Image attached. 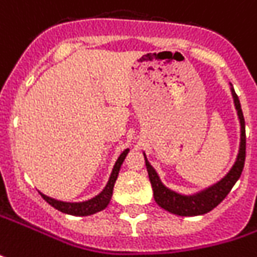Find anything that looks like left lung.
I'll return each mask as SVG.
<instances>
[{
    "mask_svg": "<svg viewBox=\"0 0 257 257\" xmlns=\"http://www.w3.org/2000/svg\"><path fill=\"white\" fill-rule=\"evenodd\" d=\"M232 96H233L234 108L237 111L239 122H240V146H239V154L236 158V162L232 166V169L226 173L225 178L216 182L215 185L209 186L206 189L200 190L195 195H181L176 193L169 188H166L164 183L161 182L156 171L152 168V165L148 162L145 156V165L149 181L152 185L154 190V198L155 202L165 210L171 212L173 215L178 216H198V215H205L215 209L227 196V193L232 190L233 185L240 178L242 171L244 166V158H246V134H244V118L239 98L234 92L233 88H230Z\"/></svg>",
    "mask_w": 257,
    "mask_h": 257,
    "instance_id": "left-lung-1",
    "label": "left lung"
}]
</instances>
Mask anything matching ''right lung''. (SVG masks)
Segmentation results:
<instances>
[{
  "instance_id": "obj_1",
  "label": "right lung",
  "mask_w": 257,
  "mask_h": 257,
  "mask_svg": "<svg viewBox=\"0 0 257 257\" xmlns=\"http://www.w3.org/2000/svg\"><path fill=\"white\" fill-rule=\"evenodd\" d=\"M129 149H125L118 158V161L115 162V166L112 169L111 176H109V181L106 183V186L103 188L99 195H96L95 198L89 200H85V202H62V200H57L49 198L47 195L41 193V196L44 198L45 202H48L52 208L58 209L59 212L62 213H68V215H74V216H88V215H93L96 212H101L103 209L109 205L112 198V192H113V185L115 181L118 178V173H119L120 165L123 162V159L128 155Z\"/></svg>"
}]
</instances>
